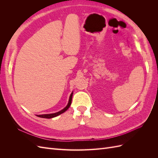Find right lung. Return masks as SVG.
Returning a JSON list of instances; mask_svg holds the SVG:
<instances>
[{"label": "right lung", "instance_id": "add662e5", "mask_svg": "<svg viewBox=\"0 0 158 158\" xmlns=\"http://www.w3.org/2000/svg\"><path fill=\"white\" fill-rule=\"evenodd\" d=\"M73 92L71 93L70 95V98H69V103L67 104V106H66L63 109H62L61 111H59V112H56L55 113H51V114H37V117H41V118H53L55 117L59 116V114H62L64 113L66 110H67L71 105L72 103V98H73Z\"/></svg>", "mask_w": 158, "mask_h": 158}]
</instances>
